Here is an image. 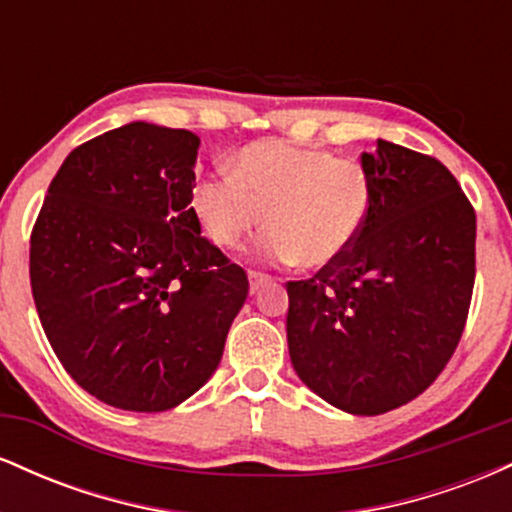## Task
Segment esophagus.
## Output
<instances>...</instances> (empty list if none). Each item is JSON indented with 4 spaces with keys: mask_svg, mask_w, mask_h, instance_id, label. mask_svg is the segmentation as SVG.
Segmentation results:
<instances>
[{
    "mask_svg": "<svg viewBox=\"0 0 512 512\" xmlns=\"http://www.w3.org/2000/svg\"><path fill=\"white\" fill-rule=\"evenodd\" d=\"M248 279H250V293H257L262 286H267L269 281H272V276H267L262 272H248Z\"/></svg>",
    "mask_w": 512,
    "mask_h": 512,
    "instance_id": "obj_1",
    "label": "esophagus"
}]
</instances>
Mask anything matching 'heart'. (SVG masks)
<instances>
[{"label":"heart","mask_w":512,"mask_h":512,"mask_svg":"<svg viewBox=\"0 0 512 512\" xmlns=\"http://www.w3.org/2000/svg\"><path fill=\"white\" fill-rule=\"evenodd\" d=\"M373 209V180L356 158L286 142H255L231 158V175L197 180L192 214L216 248H238L262 223L272 262L332 267L356 245Z\"/></svg>","instance_id":"obj_1"}]
</instances>
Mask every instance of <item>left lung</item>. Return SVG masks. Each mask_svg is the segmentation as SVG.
<instances>
[{
	"mask_svg": "<svg viewBox=\"0 0 512 512\" xmlns=\"http://www.w3.org/2000/svg\"><path fill=\"white\" fill-rule=\"evenodd\" d=\"M361 166L373 180L366 228L342 260L286 284V337L317 397L375 416L419 397L455 354L477 272V214L436 158L378 139Z\"/></svg>",
	"mask_w": 512,
	"mask_h": 512,
	"instance_id": "left-lung-1",
	"label": "left lung"
}]
</instances>
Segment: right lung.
Masks as SVG:
<instances>
[{"instance_id": "right-lung-1", "label": "right lung", "mask_w": 512, "mask_h": 512, "mask_svg": "<svg viewBox=\"0 0 512 512\" xmlns=\"http://www.w3.org/2000/svg\"><path fill=\"white\" fill-rule=\"evenodd\" d=\"M199 137L129 122L76 146L31 233L45 337L88 395L166 411L219 368L248 276L192 214Z\"/></svg>"}]
</instances>
